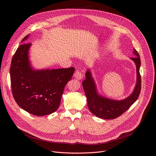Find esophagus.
<instances>
[{
	"instance_id": "esophagus-1",
	"label": "esophagus",
	"mask_w": 156,
	"mask_h": 156,
	"mask_svg": "<svg viewBox=\"0 0 156 156\" xmlns=\"http://www.w3.org/2000/svg\"><path fill=\"white\" fill-rule=\"evenodd\" d=\"M74 77L78 80H80L83 78V75L79 70H77L74 74Z\"/></svg>"
}]
</instances>
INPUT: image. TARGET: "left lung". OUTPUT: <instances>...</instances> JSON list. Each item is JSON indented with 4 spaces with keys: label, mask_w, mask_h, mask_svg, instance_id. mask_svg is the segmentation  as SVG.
<instances>
[{
    "label": "left lung",
    "mask_w": 156,
    "mask_h": 156,
    "mask_svg": "<svg viewBox=\"0 0 156 156\" xmlns=\"http://www.w3.org/2000/svg\"><path fill=\"white\" fill-rule=\"evenodd\" d=\"M133 54L136 57H132L131 59L135 63L136 66V83L131 94L125 99L114 100L99 95L91 71L90 70L86 71V79L82 82V85L87 98L88 108L96 117L109 120L116 119L126 112L138 99L141 87L140 73L141 60L140 55L135 49H133Z\"/></svg>",
    "instance_id": "obj_1"
}]
</instances>
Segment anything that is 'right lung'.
Listing matches in <instances>:
<instances>
[{"mask_svg":"<svg viewBox=\"0 0 156 156\" xmlns=\"http://www.w3.org/2000/svg\"><path fill=\"white\" fill-rule=\"evenodd\" d=\"M26 36L21 42L27 40ZM30 43L22 44L11 62L10 74L12 94L17 104L28 113L36 116L51 114L60 104L65 85L75 68L34 70L29 61Z\"/></svg>","mask_w":156,"mask_h":156,"instance_id":"right-lung-1","label":"right lung"}]
</instances>
